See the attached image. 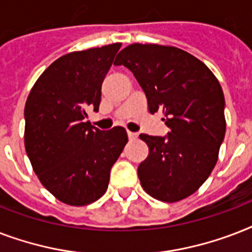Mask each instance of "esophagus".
Wrapping results in <instances>:
<instances>
[{
    "label": "esophagus",
    "instance_id": "1",
    "mask_svg": "<svg viewBox=\"0 0 252 252\" xmlns=\"http://www.w3.org/2000/svg\"><path fill=\"white\" fill-rule=\"evenodd\" d=\"M128 138L130 141H134L137 138V133H133V132H128Z\"/></svg>",
    "mask_w": 252,
    "mask_h": 252
}]
</instances>
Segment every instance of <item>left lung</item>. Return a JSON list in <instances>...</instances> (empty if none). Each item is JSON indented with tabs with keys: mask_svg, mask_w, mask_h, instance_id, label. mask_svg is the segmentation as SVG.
Here are the masks:
<instances>
[{
	"mask_svg": "<svg viewBox=\"0 0 252 252\" xmlns=\"http://www.w3.org/2000/svg\"><path fill=\"white\" fill-rule=\"evenodd\" d=\"M114 65L133 73L149 112H162L170 129L166 137L140 134L149 148L137 170L142 188L165 203L191 196L211 175L225 137L219 80L203 61L170 45L134 43L119 53Z\"/></svg>",
	"mask_w": 252,
	"mask_h": 252,
	"instance_id": "left-lung-1",
	"label": "left lung"
}]
</instances>
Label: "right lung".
I'll list each match as a JSON object with an SVG mask.
<instances>
[{
	"label": "right lung",
	"mask_w": 252,
	"mask_h": 252,
	"mask_svg": "<svg viewBox=\"0 0 252 252\" xmlns=\"http://www.w3.org/2000/svg\"><path fill=\"white\" fill-rule=\"evenodd\" d=\"M122 43L77 51L49 65L25 106V148L40 183L61 203L84 207L104 195L126 130L85 122L98 111L100 90Z\"/></svg>",
	"instance_id": "right-lung-1"
}]
</instances>
